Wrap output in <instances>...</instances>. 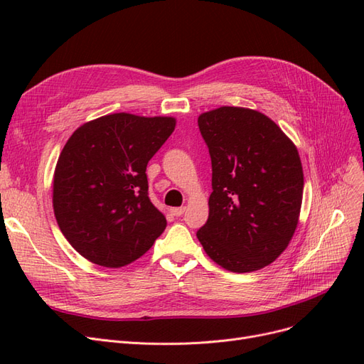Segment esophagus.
<instances>
[{"instance_id": "esophagus-1", "label": "esophagus", "mask_w": 364, "mask_h": 364, "mask_svg": "<svg viewBox=\"0 0 364 364\" xmlns=\"http://www.w3.org/2000/svg\"><path fill=\"white\" fill-rule=\"evenodd\" d=\"M183 213H185V206H181V208H173V209H171V214H173L174 217H181Z\"/></svg>"}]
</instances>
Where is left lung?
<instances>
[{"instance_id": "1", "label": "left lung", "mask_w": 364, "mask_h": 364, "mask_svg": "<svg viewBox=\"0 0 364 364\" xmlns=\"http://www.w3.org/2000/svg\"><path fill=\"white\" fill-rule=\"evenodd\" d=\"M197 123L213 164L209 217L197 238L229 272L266 267L287 249L299 223V153L273 119L253 109L222 106Z\"/></svg>"}]
</instances>
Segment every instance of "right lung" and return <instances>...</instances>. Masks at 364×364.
I'll list each match as a JSON object with an SVG mask.
<instances>
[{
	"mask_svg": "<svg viewBox=\"0 0 364 364\" xmlns=\"http://www.w3.org/2000/svg\"><path fill=\"white\" fill-rule=\"evenodd\" d=\"M176 118L111 114L82 124L67 141L53 179V209L68 243L98 266L134 262L167 220L149 199L147 164Z\"/></svg>",
	"mask_w": 364,
	"mask_h": 364,
	"instance_id": "add662e5",
	"label": "right lung"
}]
</instances>
